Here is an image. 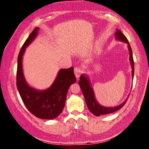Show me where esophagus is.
Instances as JSON below:
<instances>
[{"label": "esophagus", "instance_id": "1", "mask_svg": "<svg viewBox=\"0 0 149 149\" xmlns=\"http://www.w3.org/2000/svg\"><path fill=\"white\" fill-rule=\"evenodd\" d=\"M74 74L76 76V77L78 79L79 78L81 74L82 73V70H81V69L80 68L76 67V68H74Z\"/></svg>", "mask_w": 149, "mask_h": 149}]
</instances>
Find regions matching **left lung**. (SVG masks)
Masks as SVG:
<instances>
[{"mask_svg":"<svg viewBox=\"0 0 149 149\" xmlns=\"http://www.w3.org/2000/svg\"><path fill=\"white\" fill-rule=\"evenodd\" d=\"M115 38L117 40L120 42H123L127 44V47L129 53V60L130 63V65L132 67V78H134V63L133 60L132 52L131 47H130L129 43L125 36L121 32L120 30L116 29L115 31ZM79 86L81 89L83 96L84 97L86 102L88 106V109L91 111L92 113L96 116H100L103 114H107L114 112L117 111L120 109L121 107H123L127 101V99L130 95H128V97L120 105L116 106L115 107H105L101 105L97 101L95 94L94 92V89L92 87L91 83L90 82V80L87 74H83L80 76L79 81Z\"/></svg>","mask_w":149,"mask_h":149,"instance_id":"obj_1","label":"left lung"}]
</instances>
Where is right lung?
Returning <instances> with one entry per match:
<instances>
[{"label":"right lung","instance_id":"obj_1","mask_svg":"<svg viewBox=\"0 0 149 149\" xmlns=\"http://www.w3.org/2000/svg\"><path fill=\"white\" fill-rule=\"evenodd\" d=\"M38 27H36L22 46L17 60V87L22 101L28 110L37 118L53 119L63 111L68 90L76 82L73 67L60 69L49 88L40 90L30 86L25 78L22 59L25 49L38 35Z\"/></svg>","mask_w":149,"mask_h":149}]
</instances>
